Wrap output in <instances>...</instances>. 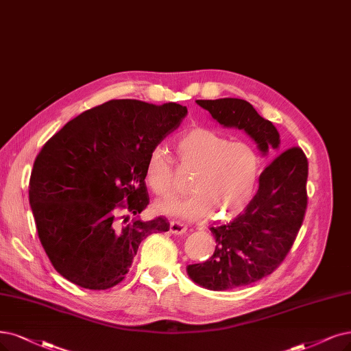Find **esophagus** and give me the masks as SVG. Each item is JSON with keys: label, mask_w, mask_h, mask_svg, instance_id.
I'll return each mask as SVG.
<instances>
[{"label": "esophagus", "mask_w": 351, "mask_h": 351, "mask_svg": "<svg viewBox=\"0 0 351 351\" xmlns=\"http://www.w3.org/2000/svg\"><path fill=\"white\" fill-rule=\"evenodd\" d=\"M169 230H171L172 234H176V236L185 234V232L188 231L186 226H184L182 223H179V221H172L171 226H169Z\"/></svg>", "instance_id": "obj_1"}]
</instances>
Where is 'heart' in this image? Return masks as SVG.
I'll return each mask as SVG.
<instances>
[{"label":"heart","mask_w":351,"mask_h":351,"mask_svg":"<svg viewBox=\"0 0 351 351\" xmlns=\"http://www.w3.org/2000/svg\"><path fill=\"white\" fill-rule=\"evenodd\" d=\"M176 154L180 171L192 173L193 193L158 204L160 213L186 219L214 214L215 219L226 221L247 206L261 175V158L249 143L230 141L214 130L192 128L178 138ZM145 178L158 197L175 192V165L162 147L149 153Z\"/></svg>","instance_id":"1"}]
</instances>
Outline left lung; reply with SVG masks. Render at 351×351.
<instances>
[{"mask_svg":"<svg viewBox=\"0 0 351 351\" xmlns=\"http://www.w3.org/2000/svg\"><path fill=\"white\" fill-rule=\"evenodd\" d=\"M197 104L224 127L250 136L263 154L279 153L276 127L239 98L197 99ZM308 160L300 147L282 152L258 178L253 199L228 224L211 227L214 254L186 267L189 278L210 291L245 287L270 275L287 257L306 211Z\"/></svg>","mask_w":351,"mask_h":351,"instance_id":"left-lung-1","label":"left lung"}]
</instances>
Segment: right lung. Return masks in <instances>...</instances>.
Returning a JSON list of instances; mask_svg holds the SVG:
<instances>
[{"instance_id":"obj_1","label":"right lung","mask_w":351,"mask_h":351,"mask_svg":"<svg viewBox=\"0 0 351 351\" xmlns=\"http://www.w3.org/2000/svg\"><path fill=\"white\" fill-rule=\"evenodd\" d=\"M186 114L175 102L111 99L64 124L37 154L29 199L38 239L64 279L112 288L141 240L169 230L165 217L127 223L119 211L137 215L149 205L147 156Z\"/></svg>"}]
</instances>
